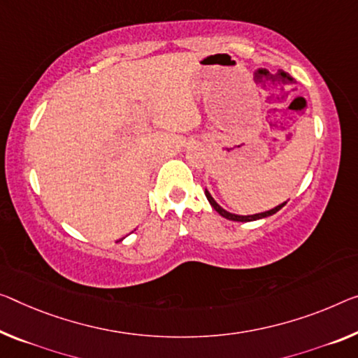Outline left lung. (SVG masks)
Segmentation results:
<instances>
[{
    "label": "left lung",
    "instance_id": "obj_1",
    "mask_svg": "<svg viewBox=\"0 0 358 358\" xmlns=\"http://www.w3.org/2000/svg\"><path fill=\"white\" fill-rule=\"evenodd\" d=\"M205 194H206L208 201L211 203V206L214 208V210H216L219 214H221L222 217L229 219V221H235V222H251V221H257V219H262V217H268V216H272V214H275V213H277V211L282 210V208H283L285 205H287V203H282V205H278L277 208H273V210H271V211L259 213V214H252V216H238V214H232V213H229V211L222 210V208L219 206L216 201H214V198L210 195V192L206 190Z\"/></svg>",
    "mask_w": 358,
    "mask_h": 358
}]
</instances>
